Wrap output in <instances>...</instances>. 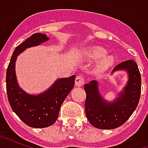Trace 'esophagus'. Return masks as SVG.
<instances>
[{
  "label": "esophagus",
  "instance_id": "34e87169",
  "mask_svg": "<svg viewBox=\"0 0 148 148\" xmlns=\"http://www.w3.org/2000/svg\"><path fill=\"white\" fill-rule=\"evenodd\" d=\"M85 83V78H84L83 76H77L76 78H75V85L77 86L80 87L82 86Z\"/></svg>",
  "mask_w": 148,
  "mask_h": 148
}]
</instances>
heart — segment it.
I'll use <instances>...</instances> for the list:
<instances>
[{
  "label": "heart",
  "mask_w": 148,
  "mask_h": 148,
  "mask_svg": "<svg viewBox=\"0 0 148 148\" xmlns=\"http://www.w3.org/2000/svg\"><path fill=\"white\" fill-rule=\"evenodd\" d=\"M106 55V51L105 49L95 47L89 49L86 51V55L90 59H98L104 57ZM113 58L111 56H106L100 61L97 66V70L98 71H104L110 67L113 63Z\"/></svg>",
  "instance_id": "b5f03b06"
}]
</instances>
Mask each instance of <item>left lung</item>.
Here are the masks:
<instances>
[{"label":"left lung","instance_id":"left-lung-1","mask_svg":"<svg viewBox=\"0 0 148 148\" xmlns=\"http://www.w3.org/2000/svg\"><path fill=\"white\" fill-rule=\"evenodd\" d=\"M125 70L128 73V82L114 102H106L98 91L97 81L86 84V115L90 123L100 129H113L128 120L139 104L141 93V75L133 59L121 62L113 71Z\"/></svg>","mask_w":148,"mask_h":148}]
</instances>
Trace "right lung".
I'll list each match as a JSON object with an SVG mask.
<instances>
[{
    "mask_svg": "<svg viewBox=\"0 0 148 148\" xmlns=\"http://www.w3.org/2000/svg\"><path fill=\"white\" fill-rule=\"evenodd\" d=\"M48 40L45 34L35 33L17 46L6 72V90L8 102L18 117L28 126L42 128L51 126L58 116L62 102L74 88L75 76L61 78L55 82L48 90L39 95H30L19 87L15 73L17 55L31 47Z\"/></svg>",
    "mask_w": 148,
    "mask_h": 148,
    "instance_id": "right-lung-1",
    "label": "right lung"
}]
</instances>
